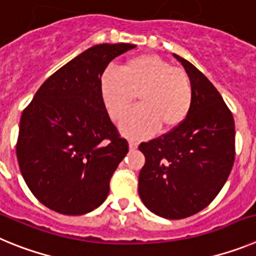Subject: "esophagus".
<instances>
[{
    "mask_svg": "<svg viewBox=\"0 0 256 256\" xmlns=\"http://www.w3.org/2000/svg\"><path fill=\"white\" fill-rule=\"evenodd\" d=\"M137 148H138V142L134 141V140H130V150L133 151V150H136Z\"/></svg>",
    "mask_w": 256,
    "mask_h": 256,
    "instance_id": "1",
    "label": "esophagus"
}]
</instances>
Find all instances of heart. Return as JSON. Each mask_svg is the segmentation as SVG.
I'll use <instances>...</instances> for the list:
<instances>
[{"label": "heart", "instance_id": "heart-1", "mask_svg": "<svg viewBox=\"0 0 256 256\" xmlns=\"http://www.w3.org/2000/svg\"><path fill=\"white\" fill-rule=\"evenodd\" d=\"M138 96L141 106L124 118V134L144 138L162 128L169 132L188 116L194 100L190 76L156 55L130 58L122 70L108 69L101 78V97L112 120H120Z\"/></svg>", "mask_w": 256, "mask_h": 256}]
</instances>
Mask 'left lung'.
Listing matches in <instances>:
<instances>
[{"label":"left lung","instance_id":"obj_1","mask_svg":"<svg viewBox=\"0 0 256 256\" xmlns=\"http://www.w3.org/2000/svg\"><path fill=\"white\" fill-rule=\"evenodd\" d=\"M174 58L191 80V110L182 126L138 146L146 158L138 194L156 216L183 219L206 208L224 186L236 154L234 120L209 79L190 61Z\"/></svg>","mask_w":256,"mask_h":256}]
</instances>
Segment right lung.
<instances>
[{"mask_svg": "<svg viewBox=\"0 0 256 256\" xmlns=\"http://www.w3.org/2000/svg\"><path fill=\"white\" fill-rule=\"evenodd\" d=\"M134 44H96L52 74L20 119L16 156L40 202L65 216L100 206L128 152L101 97V76Z\"/></svg>", "mask_w": 256, "mask_h": 256, "instance_id": "right-lung-1", "label": "right lung"}]
</instances>
